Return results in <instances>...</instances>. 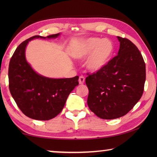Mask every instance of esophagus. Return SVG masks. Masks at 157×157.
I'll list each match as a JSON object with an SVG mask.
<instances>
[{
    "instance_id": "obj_1",
    "label": "esophagus",
    "mask_w": 157,
    "mask_h": 157,
    "mask_svg": "<svg viewBox=\"0 0 157 157\" xmlns=\"http://www.w3.org/2000/svg\"><path fill=\"white\" fill-rule=\"evenodd\" d=\"M84 81H85L84 77L79 76V84H83L84 83Z\"/></svg>"
}]
</instances>
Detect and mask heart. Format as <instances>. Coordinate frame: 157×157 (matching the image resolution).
Here are the masks:
<instances>
[{"mask_svg":"<svg viewBox=\"0 0 157 157\" xmlns=\"http://www.w3.org/2000/svg\"><path fill=\"white\" fill-rule=\"evenodd\" d=\"M113 43L108 39L91 37L79 42L73 52V56L86 59V66L91 72H98L107 66L112 59Z\"/></svg>","mask_w":157,"mask_h":157,"instance_id":"1","label":"heart"}]
</instances>
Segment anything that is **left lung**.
Masks as SVG:
<instances>
[{
	"mask_svg": "<svg viewBox=\"0 0 157 157\" xmlns=\"http://www.w3.org/2000/svg\"><path fill=\"white\" fill-rule=\"evenodd\" d=\"M118 55L105 68L86 78L90 110L102 119L125 115L141 98L145 82V64L131 41L117 36Z\"/></svg>",
	"mask_w": 157,
	"mask_h": 157,
	"instance_id": "obj_1",
	"label": "left lung"
}]
</instances>
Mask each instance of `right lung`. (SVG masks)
<instances>
[{
  "mask_svg": "<svg viewBox=\"0 0 157 157\" xmlns=\"http://www.w3.org/2000/svg\"><path fill=\"white\" fill-rule=\"evenodd\" d=\"M60 34L30 37L17 47L10 59V93L21 111L34 120L48 121L57 116L63 109L69 94L79 84L78 76L51 78L41 75L26 59L25 49L30 41L39 38L56 39Z\"/></svg>",
  "mask_w": 157,
  "mask_h": 157,
  "instance_id": "add662e5",
  "label": "right lung"
}]
</instances>
